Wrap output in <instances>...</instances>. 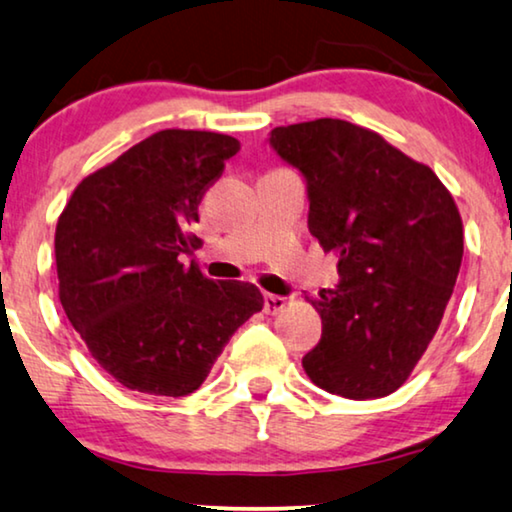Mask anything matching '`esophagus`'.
I'll list each match as a JSON object with an SVG mask.
<instances>
[{"label": "esophagus", "instance_id": "esophagus-1", "mask_svg": "<svg viewBox=\"0 0 512 512\" xmlns=\"http://www.w3.org/2000/svg\"><path fill=\"white\" fill-rule=\"evenodd\" d=\"M286 305H289V300H286L284 296H272V293H265V298H263L265 314H279Z\"/></svg>", "mask_w": 512, "mask_h": 512}]
</instances>
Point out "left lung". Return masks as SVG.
<instances>
[{
    "label": "left lung",
    "mask_w": 512,
    "mask_h": 512,
    "mask_svg": "<svg viewBox=\"0 0 512 512\" xmlns=\"http://www.w3.org/2000/svg\"><path fill=\"white\" fill-rule=\"evenodd\" d=\"M270 144L307 181V226L338 254V289L312 300L310 380L354 401L394 394L443 321L464 256L450 191L377 132L340 118L286 125Z\"/></svg>",
    "instance_id": "obj_1"
}]
</instances>
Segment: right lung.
<instances>
[{"instance_id":"obj_1","label":"right lung","mask_w":512,"mask_h":512,"mask_svg":"<svg viewBox=\"0 0 512 512\" xmlns=\"http://www.w3.org/2000/svg\"><path fill=\"white\" fill-rule=\"evenodd\" d=\"M240 151L235 137L160 130L88 174L55 228L60 303L88 352L123 387L188 396L263 296L195 263L202 195Z\"/></svg>"}]
</instances>
